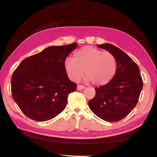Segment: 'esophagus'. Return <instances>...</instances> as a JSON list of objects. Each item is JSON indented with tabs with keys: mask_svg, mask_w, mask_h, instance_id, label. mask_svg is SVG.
I'll use <instances>...</instances> for the list:
<instances>
[{
	"mask_svg": "<svg viewBox=\"0 0 157 157\" xmlns=\"http://www.w3.org/2000/svg\"><path fill=\"white\" fill-rule=\"evenodd\" d=\"M84 88H85V87L84 86H81V85L77 86V90H83Z\"/></svg>",
	"mask_w": 157,
	"mask_h": 157,
	"instance_id": "obj_1",
	"label": "esophagus"
}]
</instances>
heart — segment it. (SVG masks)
<instances>
[{"label": "heart", "mask_w": 157, "mask_h": 157, "mask_svg": "<svg viewBox=\"0 0 157 157\" xmlns=\"http://www.w3.org/2000/svg\"><path fill=\"white\" fill-rule=\"evenodd\" d=\"M64 67L72 81H78L84 71L86 80L93 85L104 86L115 76L117 61L111 52L86 46L73 52V59L67 58Z\"/></svg>", "instance_id": "b5f03b06"}]
</instances>
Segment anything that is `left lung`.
Wrapping results in <instances>:
<instances>
[{
    "instance_id": "1",
    "label": "left lung",
    "mask_w": 157,
    "mask_h": 157,
    "mask_svg": "<svg viewBox=\"0 0 157 157\" xmlns=\"http://www.w3.org/2000/svg\"><path fill=\"white\" fill-rule=\"evenodd\" d=\"M115 56L117 69L109 84L95 88L96 95L88 102L91 111L109 122L125 118L136 106L143 87L137 64L125 52L111 44H98Z\"/></svg>"
}]
</instances>
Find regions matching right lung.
Listing matches in <instances>:
<instances>
[{
	"mask_svg": "<svg viewBox=\"0 0 157 157\" xmlns=\"http://www.w3.org/2000/svg\"><path fill=\"white\" fill-rule=\"evenodd\" d=\"M77 46H49L23 60L13 72V98L28 117L48 121L65 109L68 94L75 91L77 84L69 79L64 61Z\"/></svg>",
	"mask_w": 157,
	"mask_h": 157,
	"instance_id": "add662e5",
	"label": "right lung"
}]
</instances>
